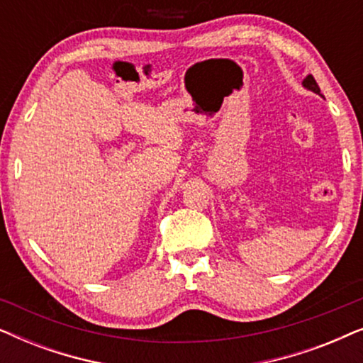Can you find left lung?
Segmentation results:
<instances>
[{"mask_svg": "<svg viewBox=\"0 0 363 363\" xmlns=\"http://www.w3.org/2000/svg\"><path fill=\"white\" fill-rule=\"evenodd\" d=\"M302 86H304L306 89H309V91H312V92H315V94H319L320 96V89H319V86H317V82H315V79L311 76H307L304 81H302Z\"/></svg>", "mask_w": 363, "mask_h": 363, "instance_id": "1", "label": "left lung"}]
</instances>
